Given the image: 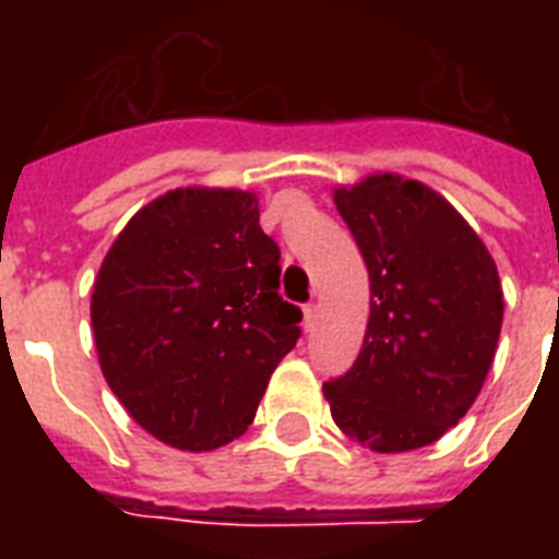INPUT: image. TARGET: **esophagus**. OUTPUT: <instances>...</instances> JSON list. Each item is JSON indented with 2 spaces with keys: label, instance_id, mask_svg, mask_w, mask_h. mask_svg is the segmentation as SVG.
I'll return each mask as SVG.
<instances>
[{
  "label": "esophagus",
  "instance_id": "1",
  "mask_svg": "<svg viewBox=\"0 0 559 559\" xmlns=\"http://www.w3.org/2000/svg\"><path fill=\"white\" fill-rule=\"evenodd\" d=\"M316 319H319V305H313V301H310V305H305V328H307V331H313Z\"/></svg>",
  "mask_w": 559,
  "mask_h": 559
}]
</instances>
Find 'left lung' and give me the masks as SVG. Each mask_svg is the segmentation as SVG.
<instances>
[{
  "mask_svg": "<svg viewBox=\"0 0 559 559\" xmlns=\"http://www.w3.org/2000/svg\"><path fill=\"white\" fill-rule=\"evenodd\" d=\"M371 281L357 362L324 382L333 424L373 452L438 441L476 403L502 331L496 261L469 223L417 179L371 174L333 188Z\"/></svg>",
  "mask_w": 559,
  "mask_h": 559,
  "instance_id": "left-lung-1",
  "label": "left lung"
}]
</instances>
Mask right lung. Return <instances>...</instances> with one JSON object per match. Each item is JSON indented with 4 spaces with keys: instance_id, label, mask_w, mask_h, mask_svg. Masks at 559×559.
<instances>
[{
    "instance_id": "obj_1",
    "label": "right lung",
    "mask_w": 559,
    "mask_h": 559,
    "mask_svg": "<svg viewBox=\"0 0 559 559\" xmlns=\"http://www.w3.org/2000/svg\"><path fill=\"white\" fill-rule=\"evenodd\" d=\"M278 258L258 197L237 188H177L121 228L92 289V333L107 385L153 438L209 452L249 429L301 336Z\"/></svg>"
}]
</instances>
